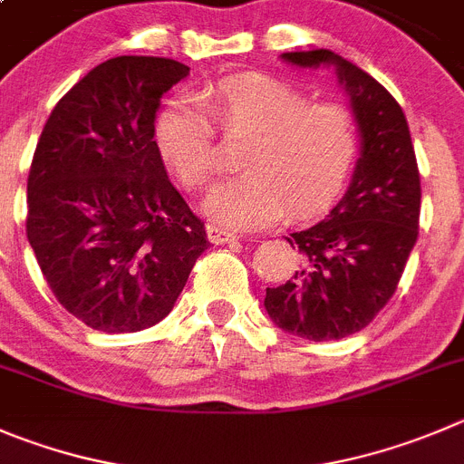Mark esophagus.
<instances>
[{"mask_svg": "<svg viewBox=\"0 0 464 464\" xmlns=\"http://www.w3.org/2000/svg\"><path fill=\"white\" fill-rule=\"evenodd\" d=\"M206 233H208V240H210L212 245H224V242L236 240V233L227 231V228L222 227H212V224H208Z\"/></svg>", "mask_w": 464, "mask_h": 464, "instance_id": "1", "label": "esophagus"}]
</instances>
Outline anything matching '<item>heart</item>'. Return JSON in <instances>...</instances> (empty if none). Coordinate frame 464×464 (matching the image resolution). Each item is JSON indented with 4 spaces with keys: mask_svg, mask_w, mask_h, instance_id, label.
I'll list each match as a JSON object with an SVG mask.
<instances>
[{
    "mask_svg": "<svg viewBox=\"0 0 464 464\" xmlns=\"http://www.w3.org/2000/svg\"><path fill=\"white\" fill-rule=\"evenodd\" d=\"M212 123L224 140H246L245 173L215 185L203 201L212 224L231 231L261 228L285 210L311 218L343 189L359 153V125L341 102H311L279 77L245 72L201 95H179L158 116L155 141L164 164L194 192L215 171Z\"/></svg>",
    "mask_w": 464,
    "mask_h": 464,
    "instance_id": "1",
    "label": "heart"
}]
</instances>
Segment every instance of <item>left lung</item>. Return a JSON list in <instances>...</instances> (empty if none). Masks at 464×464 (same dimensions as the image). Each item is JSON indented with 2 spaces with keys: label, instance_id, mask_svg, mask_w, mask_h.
<instances>
[{
  "label": "left lung",
  "instance_id": "8db88e82",
  "mask_svg": "<svg viewBox=\"0 0 464 464\" xmlns=\"http://www.w3.org/2000/svg\"><path fill=\"white\" fill-rule=\"evenodd\" d=\"M281 56L302 68H336L359 125L362 158L327 219L285 237L300 249L302 266L267 288L266 309L281 330L302 339H343L387 306L419 237L417 155L401 105L369 72L332 50Z\"/></svg>",
  "mask_w": 464,
  "mask_h": 464
}]
</instances>
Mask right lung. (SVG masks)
<instances>
[{"label": "right lung", "mask_w": 464, "mask_h": 464, "mask_svg": "<svg viewBox=\"0 0 464 464\" xmlns=\"http://www.w3.org/2000/svg\"><path fill=\"white\" fill-rule=\"evenodd\" d=\"M189 68L116 56L56 102L27 179V240L59 304L91 330L160 323L206 228L171 185L155 137L160 98Z\"/></svg>", "instance_id": "right-lung-1"}]
</instances>
